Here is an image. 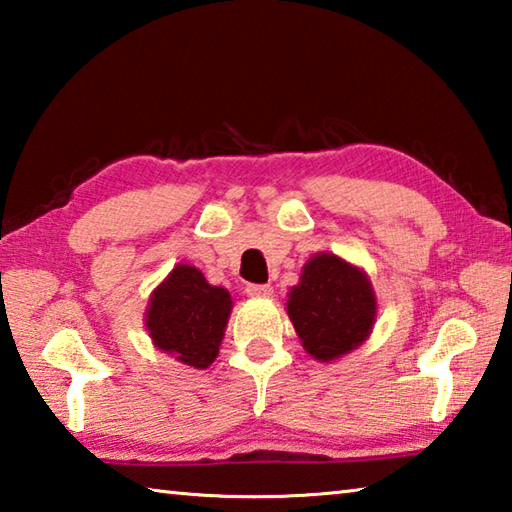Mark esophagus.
<instances>
[{"mask_svg":"<svg viewBox=\"0 0 512 512\" xmlns=\"http://www.w3.org/2000/svg\"><path fill=\"white\" fill-rule=\"evenodd\" d=\"M246 293L250 298H271L273 287H271V284H248Z\"/></svg>","mask_w":512,"mask_h":512,"instance_id":"obj_1","label":"esophagus"}]
</instances>
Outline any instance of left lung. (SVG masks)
<instances>
[{
  "label": "left lung",
  "mask_w": 512,
  "mask_h": 512,
  "mask_svg": "<svg viewBox=\"0 0 512 512\" xmlns=\"http://www.w3.org/2000/svg\"><path fill=\"white\" fill-rule=\"evenodd\" d=\"M287 311L302 348L314 359L332 361L368 339L377 302L366 273L323 253L305 264Z\"/></svg>",
  "instance_id": "1"
}]
</instances>
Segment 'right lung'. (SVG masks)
Returning <instances> with one entry per match:
<instances>
[{
    "label": "right lung",
    "mask_w": 512,
    "mask_h": 512,
    "mask_svg": "<svg viewBox=\"0 0 512 512\" xmlns=\"http://www.w3.org/2000/svg\"><path fill=\"white\" fill-rule=\"evenodd\" d=\"M230 309L228 291L207 284L198 268L180 264L155 289L146 327L160 350L187 366L207 368L219 354Z\"/></svg>",
    "instance_id": "1"
}]
</instances>
